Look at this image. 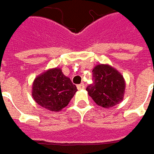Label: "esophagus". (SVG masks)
<instances>
[{
    "mask_svg": "<svg viewBox=\"0 0 154 154\" xmlns=\"http://www.w3.org/2000/svg\"><path fill=\"white\" fill-rule=\"evenodd\" d=\"M77 88H78V90L85 89V85H84L83 83H81V84H80V85H78V86H77Z\"/></svg>",
    "mask_w": 154,
    "mask_h": 154,
    "instance_id": "esophagus-1",
    "label": "esophagus"
}]
</instances>
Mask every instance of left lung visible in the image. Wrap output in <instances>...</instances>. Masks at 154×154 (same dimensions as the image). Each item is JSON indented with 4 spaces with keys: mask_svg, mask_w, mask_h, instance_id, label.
Here are the masks:
<instances>
[{
    "mask_svg": "<svg viewBox=\"0 0 154 154\" xmlns=\"http://www.w3.org/2000/svg\"><path fill=\"white\" fill-rule=\"evenodd\" d=\"M92 77L93 82L86 91L98 105L109 108L122 100L125 80L116 69L107 64L97 65L92 70Z\"/></svg>",
    "mask_w": 154,
    "mask_h": 154,
    "instance_id": "8db88e82",
    "label": "left lung"
}]
</instances>
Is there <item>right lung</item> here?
<instances>
[{"label": "right lung", "mask_w": 154, "mask_h": 154, "mask_svg": "<svg viewBox=\"0 0 154 154\" xmlns=\"http://www.w3.org/2000/svg\"><path fill=\"white\" fill-rule=\"evenodd\" d=\"M76 92V86L60 68H56L44 72L34 80L32 94L40 106L57 112L68 105Z\"/></svg>", "instance_id": "1"}]
</instances>
